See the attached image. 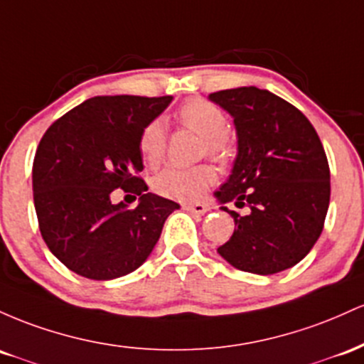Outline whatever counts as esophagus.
Listing matches in <instances>:
<instances>
[{"label": "esophagus", "mask_w": 364, "mask_h": 364, "mask_svg": "<svg viewBox=\"0 0 364 364\" xmlns=\"http://www.w3.org/2000/svg\"><path fill=\"white\" fill-rule=\"evenodd\" d=\"M183 208H186V210L193 215H204L208 211V206L203 203H189V204H186Z\"/></svg>", "instance_id": "1"}]
</instances>
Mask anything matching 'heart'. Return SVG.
Returning a JSON list of instances; mask_svg holds the SVG:
<instances>
[{
    "label": "heart",
    "mask_w": 364,
    "mask_h": 364,
    "mask_svg": "<svg viewBox=\"0 0 364 364\" xmlns=\"http://www.w3.org/2000/svg\"><path fill=\"white\" fill-rule=\"evenodd\" d=\"M178 118L187 129L204 137L211 156L222 158L230 153V141L227 137V117L218 106L204 100H191L178 109ZM166 127L165 122L153 120L142 130L139 149L151 166L160 165L165 156ZM215 170L208 165L198 166H166L154 177V189L166 198L191 201L198 199L206 187L215 182Z\"/></svg>",
    "instance_id": "heart-1"
}]
</instances>
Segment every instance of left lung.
<instances>
[{
	"label": "left lung",
	"mask_w": 364,
	"mask_h": 364,
	"mask_svg": "<svg viewBox=\"0 0 364 364\" xmlns=\"http://www.w3.org/2000/svg\"><path fill=\"white\" fill-rule=\"evenodd\" d=\"M234 118L237 156L227 182L215 191L230 213L234 234L218 255L237 270L273 275L292 268L323 230L330 170L320 137L296 106L251 87L210 94ZM225 202L245 210H228Z\"/></svg>",
	"instance_id": "1"
}]
</instances>
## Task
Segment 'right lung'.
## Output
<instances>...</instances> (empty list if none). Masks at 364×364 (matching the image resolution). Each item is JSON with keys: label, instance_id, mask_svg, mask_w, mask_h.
Returning a JSON list of instances; mask_svg holds the SVG:
<instances>
[{"label": "right lung", "instance_id": "add662e5", "mask_svg": "<svg viewBox=\"0 0 364 364\" xmlns=\"http://www.w3.org/2000/svg\"><path fill=\"white\" fill-rule=\"evenodd\" d=\"M173 97L96 96L58 118L32 166L34 206L44 242L68 270L113 280L137 270L181 204L148 193L139 139ZM115 188L139 196L129 210Z\"/></svg>", "mask_w": 364, "mask_h": 364}]
</instances>
